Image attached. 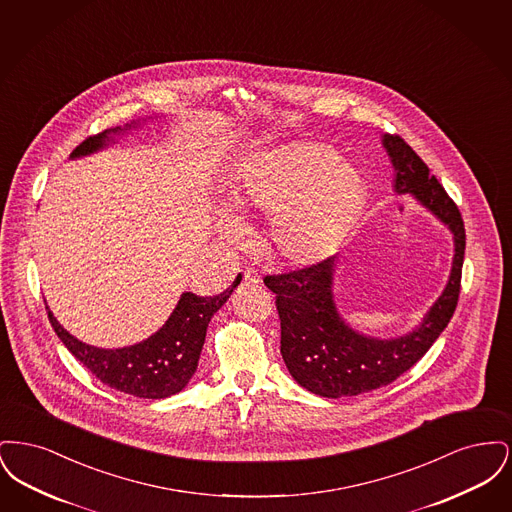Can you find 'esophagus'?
Masks as SVG:
<instances>
[{
    "mask_svg": "<svg viewBox=\"0 0 512 512\" xmlns=\"http://www.w3.org/2000/svg\"><path fill=\"white\" fill-rule=\"evenodd\" d=\"M244 280L249 282V284H253V286H257L261 282V276H259V272L255 268H245Z\"/></svg>",
    "mask_w": 512,
    "mask_h": 512,
    "instance_id": "obj_1",
    "label": "esophagus"
}]
</instances>
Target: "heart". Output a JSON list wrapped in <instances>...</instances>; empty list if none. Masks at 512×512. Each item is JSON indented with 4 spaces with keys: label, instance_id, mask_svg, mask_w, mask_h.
I'll use <instances>...</instances> for the list:
<instances>
[{
    "label": "heart",
    "instance_id": "heart-1",
    "mask_svg": "<svg viewBox=\"0 0 512 512\" xmlns=\"http://www.w3.org/2000/svg\"><path fill=\"white\" fill-rule=\"evenodd\" d=\"M365 199L357 169L320 142H301L268 153L244 172L230 194L234 211L271 215L268 251L280 261L307 265L336 244ZM230 240L236 226H224Z\"/></svg>",
    "mask_w": 512,
    "mask_h": 512
}]
</instances>
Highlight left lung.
I'll use <instances>...</instances> for the list:
<instances>
[{"label":"left lung","instance_id":"8db88e82","mask_svg":"<svg viewBox=\"0 0 512 512\" xmlns=\"http://www.w3.org/2000/svg\"><path fill=\"white\" fill-rule=\"evenodd\" d=\"M384 146L395 165V190L413 194L455 236V259L447 288L428 317L409 336L374 340L353 332L341 320L332 299L334 255L315 265L267 274L265 286L276 293L280 317V353L297 384L322 397H349L378 390L416 365L453 317L463 276V217L428 165L401 136L386 134Z\"/></svg>","mask_w":512,"mask_h":512}]
</instances>
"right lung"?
Instances as JSON below:
<instances>
[{"mask_svg":"<svg viewBox=\"0 0 512 512\" xmlns=\"http://www.w3.org/2000/svg\"><path fill=\"white\" fill-rule=\"evenodd\" d=\"M105 138L107 130L88 136L71 155L92 153L105 144ZM240 280L242 276L228 290L213 297L182 293L176 309L157 334L122 349H98L76 340L48 311L49 322L59 340L101 384L134 397L163 399L178 393L194 376L207 324Z\"/></svg>","mask_w":512,"mask_h":512,"instance_id":"1","label":"right lung"}]
</instances>
